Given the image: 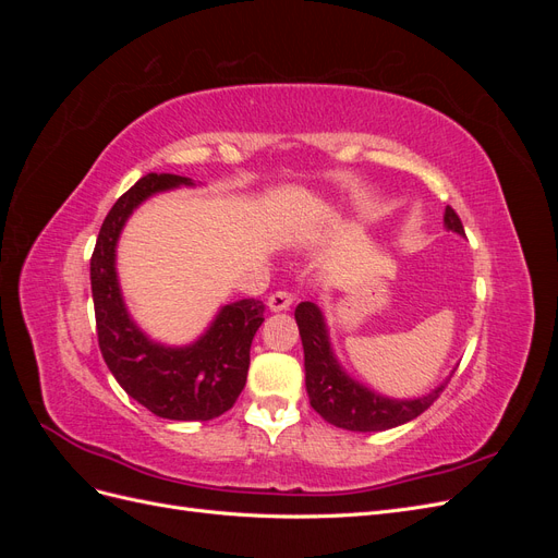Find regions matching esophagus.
I'll return each mask as SVG.
<instances>
[{
	"label": "esophagus",
	"instance_id": "34e87169",
	"mask_svg": "<svg viewBox=\"0 0 558 558\" xmlns=\"http://www.w3.org/2000/svg\"><path fill=\"white\" fill-rule=\"evenodd\" d=\"M291 305H293V295L286 291H277L267 298V307L272 312H286Z\"/></svg>",
	"mask_w": 558,
	"mask_h": 558
}]
</instances>
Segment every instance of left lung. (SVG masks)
I'll list each match as a JSON object with an SVG mask.
<instances>
[{
  "label": "left lung",
  "instance_id": "left-lung-1",
  "mask_svg": "<svg viewBox=\"0 0 558 558\" xmlns=\"http://www.w3.org/2000/svg\"><path fill=\"white\" fill-rule=\"evenodd\" d=\"M445 228L465 234L461 218L445 209ZM302 349H305V386L312 408L328 424L353 433H379L408 424L437 400L449 377L430 393L418 398H391L353 379L337 361L326 324V314L314 302H300L295 310ZM453 373V369H451Z\"/></svg>",
  "mask_w": 558,
  "mask_h": 558
}]
</instances>
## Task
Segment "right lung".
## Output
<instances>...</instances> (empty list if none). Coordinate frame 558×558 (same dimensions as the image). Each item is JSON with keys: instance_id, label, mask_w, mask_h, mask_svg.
I'll list each match as a JSON object with an SVG mask.
<instances>
[{"instance_id": "add662e5", "label": "right lung", "mask_w": 558, "mask_h": 558, "mask_svg": "<svg viewBox=\"0 0 558 558\" xmlns=\"http://www.w3.org/2000/svg\"><path fill=\"white\" fill-rule=\"evenodd\" d=\"M181 185L197 183L177 174H146L107 214L90 258L97 340L116 381L148 412L172 421H209L228 412L242 393L265 305L253 298L230 302L191 344H162L130 316L116 269L118 240L134 209Z\"/></svg>"}]
</instances>
